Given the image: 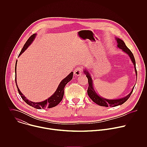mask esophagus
Segmentation results:
<instances>
[{
  "mask_svg": "<svg viewBox=\"0 0 147 147\" xmlns=\"http://www.w3.org/2000/svg\"><path fill=\"white\" fill-rule=\"evenodd\" d=\"M82 73V69L80 67L76 68L74 71V74L75 76H81Z\"/></svg>",
  "mask_w": 147,
  "mask_h": 147,
  "instance_id": "34e87169",
  "label": "esophagus"
}]
</instances>
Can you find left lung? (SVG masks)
I'll return each instance as SVG.
<instances>
[{"label":"left lung","mask_w":147,"mask_h":147,"mask_svg":"<svg viewBox=\"0 0 147 147\" xmlns=\"http://www.w3.org/2000/svg\"><path fill=\"white\" fill-rule=\"evenodd\" d=\"M116 40L117 43V47L119 48H120V49H121L122 51H123L124 53L127 54L129 55V56L130 57L132 63L134 65L136 74V76L137 77V72L136 67V60H135L133 54L132 53L131 51L126 47V45H125V43L124 42V41L123 40H121V39H120L119 38H116ZM83 72L86 75V77H87L88 80L89 86H88V90H87L88 95L93 102H94L95 103L98 104V105H99V106L105 107H117L118 105H122L123 103H124L125 101H126L130 98L131 94L133 92L134 86H134L133 87V88L131 91L130 92V93H129L127 96H125L123 98H119V99H106V98H104L102 97L101 96L99 95L95 92V91L94 88L93 81H92V77H91V75L90 73V72L87 70V69H84Z\"/></svg>","instance_id":"left-lung-1"}]
</instances>
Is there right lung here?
Masks as SVG:
<instances>
[{
    "label": "right lung",
    "mask_w": 147,
    "mask_h": 147,
    "mask_svg": "<svg viewBox=\"0 0 147 147\" xmlns=\"http://www.w3.org/2000/svg\"><path fill=\"white\" fill-rule=\"evenodd\" d=\"M36 34H34L28 38V39L27 40V41L24 44L23 49H22V51L20 52V53L18 55V57L21 55H22L28 48V47L32 44V42L34 41V39L36 37ZM17 63V60H16V66H15V74H16L15 81L16 83V86L17 88L18 92L20 95L21 96V97H22V98L24 100V102H26L28 105H29L30 106L34 107V108H36L38 109H45V108H51L55 107L56 105H57L60 102V101L62 100L63 97L65 87L66 85L73 78V71L71 72L67 77H66L63 80H62L61 81L56 91L49 98H48L47 99H46L44 101H42V102H32V101L27 99L26 98V97L22 93V92L20 91V90L18 88V87L17 84V78H16Z\"/></svg>",
    "instance_id": "obj_1"
}]
</instances>
